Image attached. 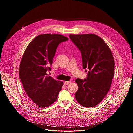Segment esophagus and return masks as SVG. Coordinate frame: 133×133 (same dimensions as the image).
<instances>
[{
  "label": "esophagus",
  "instance_id": "esophagus-1",
  "mask_svg": "<svg viewBox=\"0 0 133 133\" xmlns=\"http://www.w3.org/2000/svg\"><path fill=\"white\" fill-rule=\"evenodd\" d=\"M71 82V81H65V82H64V85H68V84H70Z\"/></svg>",
  "mask_w": 133,
  "mask_h": 133
}]
</instances>
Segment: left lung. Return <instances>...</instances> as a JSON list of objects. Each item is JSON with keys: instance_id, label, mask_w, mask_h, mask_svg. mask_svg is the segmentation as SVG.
<instances>
[{"instance_id": "left-lung-1", "label": "left lung", "mask_w": 133, "mask_h": 133, "mask_svg": "<svg viewBox=\"0 0 133 133\" xmlns=\"http://www.w3.org/2000/svg\"><path fill=\"white\" fill-rule=\"evenodd\" d=\"M69 38L80 50L83 69H88L86 79H76L78 90L75 98L82 106L94 107L108 92L114 74V59L104 41L92 34H70Z\"/></svg>"}]
</instances>
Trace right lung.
I'll return each instance as SVG.
<instances>
[{
    "label": "right lung",
    "instance_id": "1",
    "mask_svg": "<svg viewBox=\"0 0 133 133\" xmlns=\"http://www.w3.org/2000/svg\"><path fill=\"white\" fill-rule=\"evenodd\" d=\"M68 40L58 34H41L29 44L23 55L20 79L28 97L41 107L53 104L62 89L63 82L53 79L47 72L58 46Z\"/></svg>",
    "mask_w": 133,
    "mask_h": 133
}]
</instances>
